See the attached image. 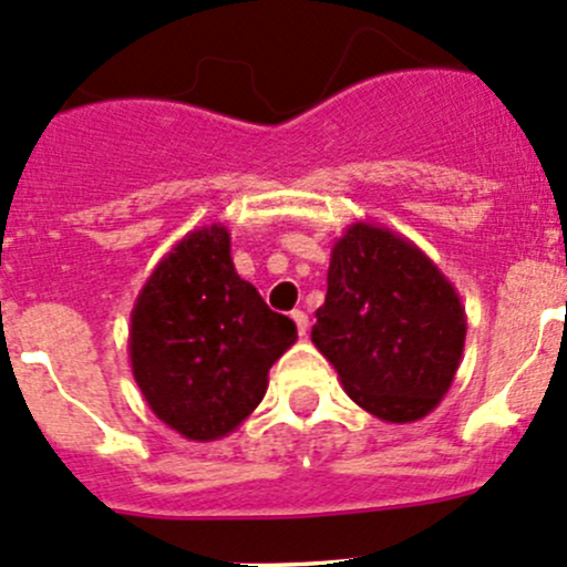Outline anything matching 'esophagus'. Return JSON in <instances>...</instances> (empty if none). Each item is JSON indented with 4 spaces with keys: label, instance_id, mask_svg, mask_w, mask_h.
Instances as JSON below:
<instances>
[{
    "label": "esophagus",
    "instance_id": "obj_1",
    "mask_svg": "<svg viewBox=\"0 0 567 567\" xmlns=\"http://www.w3.org/2000/svg\"><path fill=\"white\" fill-rule=\"evenodd\" d=\"M290 318H293V323H296V329H299V334L307 337V331H310V318H307V312L293 310V312H290Z\"/></svg>",
    "mask_w": 567,
    "mask_h": 567
}]
</instances>
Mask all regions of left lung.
Returning <instances> with one entry per match:
<instances>
[{
	"label": "left lung",
	"instance_id": "1",
	"mask_svg": "<svg viewBox=\"0 0 567 567\" xmlns=\"http://www.w3.org/2000/svg\"><path fill=\"white\" fill-rule=\"evenodd\" d=\"M312 342L357 405L416 422L453 386L466 342L458 290L414 241L357 221L331 247Z\"/></svg>",
	"mask_w": 567,
	"mask_h": 567
}]
</instances>
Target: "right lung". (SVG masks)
<instances>
[{
  "label": "right lung",
  "instance_id": "right-lung-1",
  "mask_svg": "<svg viewBox=\"0 0 567 567\" xmlns=\"http://www.w3.org/2000/svg\"><path fill=\"white\" fill-rule=\"evenodd\" d=\"M296 323L238 277L230 233L208 225L162 257L131 310L128 357L153 414L192 442L236 431L268 390Z\"/></svg>",
  "mask_w": 567,
  "mask_h": 567
}]
</instances>
